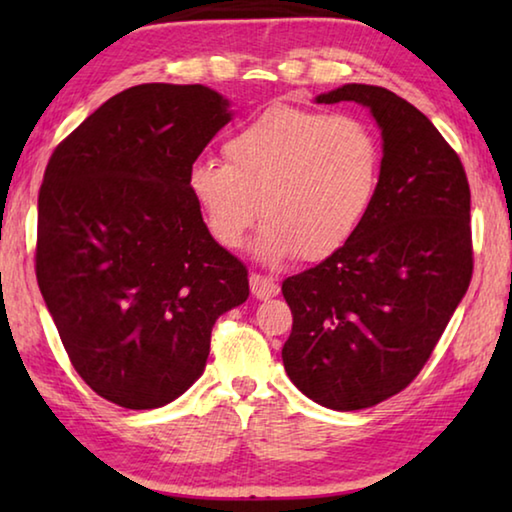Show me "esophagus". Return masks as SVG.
I'll return each mask as SVG.
<instances>
[{"label":"esophagus","mask_w":512,"mask_h":512,"mask_svg":"<svg viewBox=\"0 0 512 512\" xmlns=\"http://www.w3.org/2000/svg\"><path fill=\"white\" fill-rule=\"evenodd\" d=\"M250 291H253V296L259 300H268V298H275L277 293H280V284H277L273 277H266V275H250Z\"/></svg>","instance_id":"1"}]
</instances>
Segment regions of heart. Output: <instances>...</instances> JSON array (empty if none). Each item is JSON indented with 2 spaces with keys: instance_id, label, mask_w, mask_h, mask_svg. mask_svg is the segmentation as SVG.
Masks as SVG:
<instances>
[{
  "instance_id": "b5f03b06",
  "label": "heart",
  "mask_w": 512,
  "mask_h": 512,
  "mask_svg": "<svg viewBox=\"0 0 512 512\" xmlns=\"http://www.w3.org/2000/svg\"><path fill=\"white\" fill-rule=\"evenodd\" d=\"M225 160H196L187 192L216 244L237 250L264 216L262 262L332 257L377 196L381 146L366 121L273 103L228 137ZM263 207L259 208L258 205Z\"/></svg>"
}]
</instances>
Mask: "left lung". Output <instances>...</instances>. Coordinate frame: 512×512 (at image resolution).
I'll return each instance as SVG.
<instances>
[{"mask_svg":"<svg viewBox=\"0 0 512 512\" xmlns=\"http://www.w3.org/2000/svg\"><path fill=\"white\" fill-rule=\"evenodd\" d=\"M381 131L377 196L339 253L282 282L293 314L284 370L309 400L359 411L418 377L472 280L470 185L438 128L395 92L348 83Z\"/></svg>","mask_w":512,"mask_h":512,"instance_id":"1","label":"left lung"}]
</instances>
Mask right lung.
<instances>
[{
  "mask_svg": "<svg viewBox=\"0 0 512 512\" xmlns=\"http://www.w3.org/2000/svg\"><path fill=\"white\" fill-rule=\"evenodd\" d=\"M232 119L205 85L144 83L56 146L38 196L36 277L76 372L103 400L158 409L203 375L248 271L216 244L187 171Z\"/></svg>",
  "mask_w": 512,
  "mask_h": 512,
  "instance_id": "right-lung-1",
  "label": "right lung"
}]
</instances>
